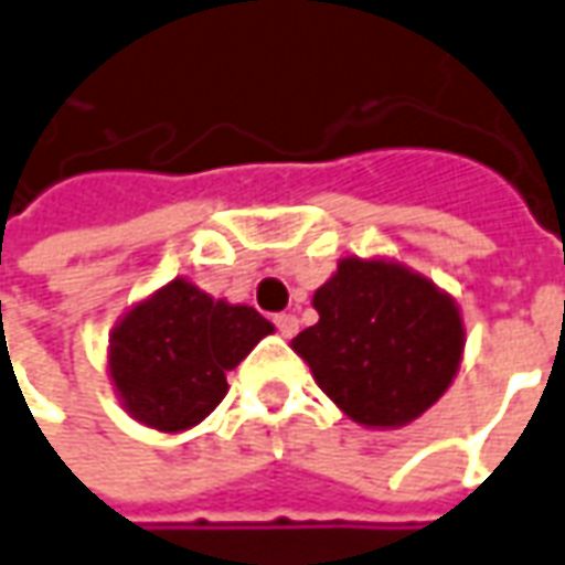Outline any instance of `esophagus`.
<instances>
[{"mask_svg": "<svg viewBox=\"0 0 565 565\" xmlns=\"http://www.w3.org/2000/svg\"><path fill=\"white\" fill-rule=\"evenodd\" d=\"M271 321H275V327H278V333H281V337H294L296 330H299V321H296V315H290V311L275 315Z\"/></svg>", "mask_w": 565, "mask_h": 565, "instance_id": "1", "label": "esophagus"}]
</instances>
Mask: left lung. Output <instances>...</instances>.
<instances>
[{"instance_id":"8db88e82","label":"left lung","mask_w":565,"mask_h":565,"mask_svg":"<svg viewBox=\"0 0 565 565\" xmlns=\"http://www.w3.org/2000/svg\"><path fill=\"white\" fill-rule=\"evenodd\" d=\"M318 323L294 339L321 392L361 425L397 428L447 392L465 345L456 302L382 259H342L315 294Z\"/></svg>"}]
</instances>
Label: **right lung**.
Here are the masks:
<instances>
[{"label":"right lung","instance_id":"add662e5","mask_svg":"<svg viewBox=\"0 0 565 565\" xmlns=\"http://www.w3.org/2000/svg\"><path fill=\"white\" fill-rule=\"evenodd\" d=\"M271 327L250 306H228L177 278L134 306L109 339V376L134 419L159 431L199 425L226 397L238 366Z\"/></svg>","mask_w":565,"mask_h":565}]
</instances>
